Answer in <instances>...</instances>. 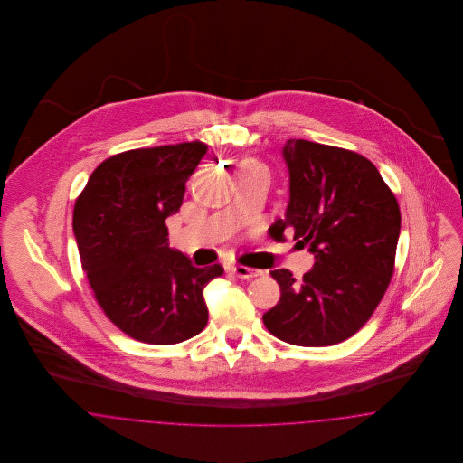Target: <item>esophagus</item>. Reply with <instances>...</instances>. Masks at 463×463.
I'll return each mask as SVG.
<instances>
[{"label": "esophagus", "mask_w": 463, "mask_h": 463, "mask_svg": "<svg viewBox=\"0 0 463 463\" xmlns=\"http://www.w3.org/2000/svg\"><path fill=\"white\" fill-rule=\"evenodd\" d=\"M229 270H231L234 276L241 278V279H250V278H255V276L259 274V270L248 269V267H244V265H231Z\"/></svg>", "instance_id": "esophagus-1"}]
</instances>
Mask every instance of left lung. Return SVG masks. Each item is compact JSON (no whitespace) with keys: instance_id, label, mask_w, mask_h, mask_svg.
Returning <instances> with one entry per match:
<instances>
[{"instance_id":"left-lung-1","label":"left lung","mask_w":463,"mask_h":463,"mask_svg":"<svg viewBox=\"0 0 463 463\" xmlns=\"http://www.w3.org/2000/svg\"><path fill=\"white\" fill-rule=\"evenodd\" d=\"M283 159L289 201L269 231L285 240L291 229L316 262L302 281L287 269L270 272L281 298L262 319L288 344L333 345L370 319L391 283L399 204L373 163L353 151L293 138Z\"/></svg>"}]
</instances>
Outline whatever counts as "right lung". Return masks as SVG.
I'll use <instances>...</instances> for the list:
<instances>
[{
    "label": "right lung",
    "instance_id": "obj_1",
    "mask_svg": "<svg viewBox=\"0 0 463 463\" xmlns=\"http://www.w3.org/2000/svg\"><path fill=\"white\" fill-rule=\"evenodd\" d=\"M206 151L184 142L112 156L76 201L72 229L90 287L110 321L138 342L178 344L208 323L203 289L223 269L191 264L170 248L165 223Z\"/></svg>",
    "mask_w": 463,
    "mask_h": 463
}]
</instances>
